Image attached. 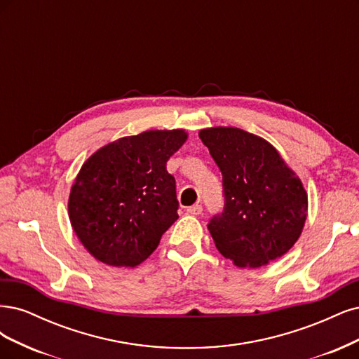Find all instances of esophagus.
<instances>
[{
  "label": "esophagus",
  "mask_w": 359,
  "mask_h": 359,
  "mask_svg": "<svg viewBox=\"0 0 359 359\" xmlns=\"http://www.w3.org/2000/svg\"><path fill=\"white\" fill-rule=\"evenodd\" d=\"M188 213L191 215H201L203 213V205L201 204H195L188 207Z\"/></svg>",
  "instance_id": "obj_1"
}]
</instances>
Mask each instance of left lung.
Here are the masks:
<instances>
[{"instance_id":"left-lung-1","label":"left lung","mask_w":359,"mask_h":359,"mask_svg":"<svg viewBox=\"0 0 359 359\" xmlns=\"http://www.w3.org/2000/svg\"><path fill=\"white\" fill-rule=\"evenodd\" d=\"M198 135L222 172L224 210L207 225L217 250L241 269H258L285 255L307 217L302 180L255 134L216 126Z\"/></svg>"}]
</instances>
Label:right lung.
<instances>
[{"label":"right lung","mask_w":359,"mask_h":359,"mask_svg":"<svg viewBox=\"0 0 359 359\" xmlns=\"http://www.w3.org/2000/svg\"><path fill=\"white\" fill-rule=\"evenodd\" d=\"M183 130L146 131L109 143L80 168L68 216L80 243L111 267H135L177 221L176 180L167 161L187 142Z\"/></svg>","instance_id":"add662e5"}]
</instances>
